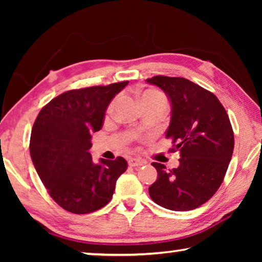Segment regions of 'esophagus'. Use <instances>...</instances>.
<instances>
[{
  "label": "esophagus",
  "mask_w": 262,
  "mask_h": 262,
  "mask_svg": "<svg viewBox=\"0 0 262 262\" xmlns=\"http://www.w3.org/2000/svg\"><path fill=\"white\" fill-rule=\"evenodd\" d=\"M128 165L132 166V167L141 166V165H143V162H142L141 159H139V158H129V159H128Z\"/></svg>",
  "instance_id": "1"
}]
</instances>
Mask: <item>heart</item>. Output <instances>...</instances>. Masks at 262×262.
Returning a JSON list of instances; mask_svg holds the SVG:
<instances>
[{
	"label": "heart",
	"instance_id": "1",
	"mask_svg": "<svg viewBox=\"0 0 262 262\" xmlns=\"http://www.w3.org/2000/svg\"><path fill=\"white\" fill-rule=\"evenodd\" d=\"M141 103H151V104H167L165 96L157 90H147L141 95Z\"/></svg>",
	"mask_w": 262,
	"mask_h": 262
}]
</instances>
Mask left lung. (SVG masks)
Listing matches in <instances>:
<instances>
[{"label": "left lung", "instance_id": "left-lung-1", "mask_svg": "<svg viewBox=\"0 0 262 262\" xmlns=\"http://www.w3.org/2000/svg\"><path fill=\"white\" fill-rule=\"evenodd\" d=\"M171 103L166 137L180 152L179 166L152 163L158 178L149 187L155 203L174 211L206 203L224 179L233 152V130L227 111L212 92L183 77L154 76Z\"/></svg>", "mask_w": 262, "mask_h": 262}]
</instances>
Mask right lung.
<instances>
[{
  "label": "right lung",
  "mask_w": 262,
  "mask_h": 262,
  "mask_svg": "<svg viewBox=\"0 0 262 262\" xmlns=\"http://www.w3.org/2000/svg\"><path fill=\"white\" fill-rule=\"evenodd\" d=\"M127 84L63 92L35 119L31 159L53 200L73 214H89L107 205L118 178L127 170L125 158H100L96 164L89 152L91 134L100 129L111 100Z\"/></svg>",
  "instance_id": "add662e5"
}]
</instances>
